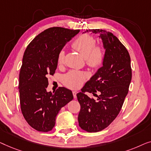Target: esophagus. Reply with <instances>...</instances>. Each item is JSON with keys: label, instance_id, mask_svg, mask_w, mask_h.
Listing matches in <instances>:
<instances>
[{"label": "esophagus", "instance_id": "1", "mask_svg": "<svg viewBox=\"0 0 151 151\" xmlns=\"http://www.w3.org/2000/svg\"><path fill=\"white\" fill-rule=\"evenodd\" d=\"M76 94H77V92H76V91H73V96L75 99H76Z\"/></svg>", "mask_w": 151, "mask_h": 151}]
</instances>
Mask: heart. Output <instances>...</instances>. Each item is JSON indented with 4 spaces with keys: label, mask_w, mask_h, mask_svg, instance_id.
I'll return each instance as SVG.
<instances>
[{
    "label": "heart",
    "mask_w": 151,
    "mask_h": 151,
    "mask_svg": "<svg viewBox=\"0 0 151 151\" xmlns=\"http://www.w3.org/2000/svg\"><path fill=\"white\" fill-rule=\"evenodd\" d=\"M96 39L88 34L79 35L72 44V46L86 58L87 65L92 68L101 67L105 58L104 48L101 46H96ZM64 59L65 51L61 50L57 55V65H62ZM86 79V73L73 70L63 76V83L68 88L77 89L82 86Z\"/></svg>",
    "instance_id": "1"
}]
</instances>
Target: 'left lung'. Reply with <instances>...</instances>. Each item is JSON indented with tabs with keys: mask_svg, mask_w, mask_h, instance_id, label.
Listing matches in <instances>:
<instances>
[{
	"mask_svg": "<svg viewBox=\"0 0 151 151\" xmlns=\"http://www.w3.org/2000/svg\"><path fill=\"white\" fill-rule=\"evenodd\" d=\"M86 32L100 35L105 49L103 66L76 94L81 105L79 127L94 133L107 127L120 113L128 94L132 71L128 50L113 33L102 29H89ZM86 91L94 95L99 91L97 101L90 99Z\"/></svg>",
	"mask_w": 151,
	"mask_h": 151,
	"instance_id": "left-lung-1",
	"label": "left lung"
}]
</instances>
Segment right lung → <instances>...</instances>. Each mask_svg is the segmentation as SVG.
I'll list each match as a JSON object with an SVG mask.
<instances>
[{
    "label": "right lung",
    "instance_id": "obj_1",
    "mask_svg": "<svg viewBox=\"0 0 151 151\" xmlns=\"http://www.w3.org/2000/svg\"><path fill=\"white\" fill-rule=\"evenodd\" d=\"M78 32L51 27L36 36L25 50L19 74L20 108L27 123L38 131H51L59 110L73 99L72 91L63 87L48 92L47 76L55 74L59 52Z\"/></svg>",
    "mask_w": 151,
    "mask_h": 151
}]
</instances>
